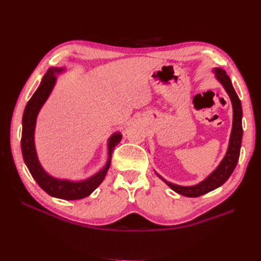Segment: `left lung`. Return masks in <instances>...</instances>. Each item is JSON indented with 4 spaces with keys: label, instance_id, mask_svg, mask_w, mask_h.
Here are the masks:
<instances>
[{
    "label": "left lung",
    "instance_id": "left-lung-1",
    "mask_svg": "<svg viewBox=\"0 0 261 261\" xmlns=\"http://www.w3.org/2000/svg\"><path fill=\"white\" fill-rule=\"evenodd\" d=\"M212 70L213 73H215L216 80L223 86L224 90L228 94V97H230L232 102V108H233V124H232L231 136H230V141H228L227 150L225 152V155L223 156L222 161L219 163L218 167L213 170L206 178L199 181L198 184L193 185V186H181V185L171 183V181L164 179L161 175H159L155 172V174L159 176L171 189H173V191L176 192L177 194L186 196V197H199L201 195H204L213 191V189L220 187L221 185H223L227 180V178L231 176L240 158L242 138H243V127H242L243 110H242L241 100L238 96V93L235 92L233 88L230 77L226 75L224 70L219 67H215Z\"/></svg>",
    "mask_w": 261,
    "mask_h": 261
}]
</instances>
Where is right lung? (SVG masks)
<instances>
[{"instance_id": "1", "label": "right lung", "mask_w": 261, "mask_h": 261, "mask_svg": "<svg viewBox=\"0 0 261 261\" xmlns=\"http://www.w3.org/2000/svg\"><path fill=\"white\" fill-rule=\"evenodd\" d=\"M64 67H50L43 76L40 86L30 98L22 114V132H21V152L29 172L45 193L55 198L64 200H77L89 196L105 179L111 164L112 152L116 145L122 139L120 132L113 133L108 139V160L103 168L96 174L81 180L66 178H58L50 175L41 165L37 154L35 145V129L37 117L41 108L48 100L57 84V75L65 72Z\"/></svg>"}]
</instances>
